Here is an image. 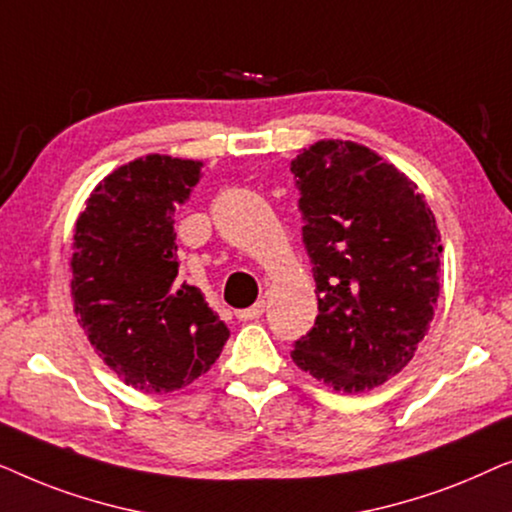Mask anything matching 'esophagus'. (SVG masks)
Masks as SVG:
<instances>
[{"label": "esophagus", "mask_w": 512, "mask_h": 512, "mask_svg": "<svg viewBox=\"0 0 512 512\" xmlns=\"http://www.w3.org/2000/svg\"><path fill=\"white\" fill-rule=\"evenodd\" d=\"M263 312H265V303H263V300H258V303L247 307V310H237L235 317L240 321H254L258 317H263Z\"/></svg>", "instance_id": "34e87169"}]
</instances>
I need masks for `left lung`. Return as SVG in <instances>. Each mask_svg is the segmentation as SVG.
Returning <instances> with one entry per match:
<instances>
[{"mask_svg":"<svg viewBox=\"0 0 512 512\" xmlns=\"http://www.w3.org/2000/svg\"><path fill=\"white\" fill-rule=\"evenodd\" d=\"M319 314L291 359L335 391L401 373L438 300L440 233L417 186L366 146L317 142L291 160Z\"/></svg>","mask_w":512,"mask_h":512,"instance_id":"obj_1","label":"left lung"}]
</instances>
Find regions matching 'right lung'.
I'll use <instances>...</instances> for the list:
<instances>
[{
	"mask_svg": "<svg viewBox=\"0 0 512 512\" xmlns=\"http://www.w3.org/2000/svg\"><path fill=\"white\" fill-rule=\"evenodd\" d=\"M200 165L146 156L118 167L76 221L74 310L102 361L146 394L198 380L230 335L200 289L179 277L174 212Z\"/></svg>",
	"mask_w": 512,
	"mask_h": 512,
	"instance_id": "add662e5",
	"label": "right lung"
}]
</instances>
